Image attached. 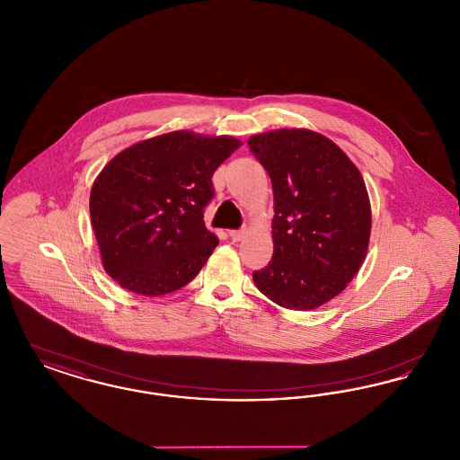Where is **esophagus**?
I'll return each instance as SVG.
<instances>
[{
  "mask_svg": "<svg viewBox=\"0 0 460 460\" xmlns=\"http://www.w3.org/2000/svg\"><path fill=\"white\" fill-rule=\"evenodd\" d=\"M229 236L233 241H241L246 236V229H238V231H229Z\"/></svg>",
  "mask_w": 460,
  "mask_h": 460,
  "instance_id": "esophagus-1",
  "label": "esophagus"
}]
</instances>
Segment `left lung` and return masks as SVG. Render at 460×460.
<instances>
[{"label": "left lung", "instance_id": "left-lung-1", "mask_svg": "<svg viewBox=\"0 0 460 460\" xmlns=\"http://www.w3.org/2000/svg\"><path fill=\"white\" fill-rule=\"evenodd\" d=\"M248 145L274 191V253L253 272V283L285 308L324 305L366 259L372 222L366 182L345 152L319 132H262Z\"/></svg>", "mask_w": 460, "mask_h": 460}]
</instances>
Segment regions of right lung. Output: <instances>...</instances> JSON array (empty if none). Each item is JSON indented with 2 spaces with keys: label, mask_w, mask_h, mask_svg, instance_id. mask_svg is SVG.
<instances>
[{
  "label": "right lung",
  "mask_w": 460,
  "mask_h": 460,
  "mask_svg": "<svg viewBox=\"0 0 460 460\" xmlns=\"http://www.w3.org/2000/svg\"><path fill=\"white\" fill-rule=\"evenodd\" d=\"M240 146L233 136L174 131L110 160L93 182L89 212L111 279L145 296L195 279L219 244L203 220L212 175Z\"/></svg>",
  "instance_id": "1"
}]
</instances>
